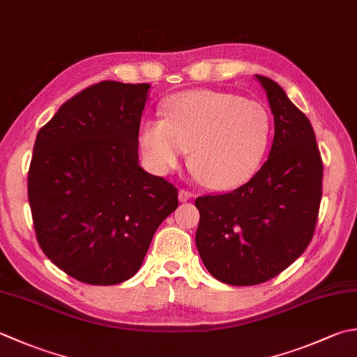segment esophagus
I'll use <instances>...</instances> for the list:
<instances>
[{
  "mask_svg": "<svg viewBox=\"0 0 357 357\" xmlns=\"http://www.w3.org/2000/svg\"><path fill=\"white\" fill-rule=\"evenodd\" d=\"M178 198H179L181 202H187L188 199L193 198V193L192 192H187V190H179Z\"/></svg>",
  "mask_w": 357,
  "mask_h": 357,
  "instance_id": "esophagus-1",
  "label": "esophagus"
}]
</instances>
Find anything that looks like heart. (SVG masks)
Returning <instances> with one entry per match:
<instances>
[{
  "label": "heart",
  "mask_w": 357,
  "mask_h": 357,
  "mask_svg": "<svg viewBox=\"0 0 357 357\" xmlns=\"http://www.w3.org/2000/svg\"><path fill=\"white\" fill-rule=\"evenodd\" d=\"M271 139V119L260 103L216 91H185L164 105V119L145 121L139 132L150 169H178L190 149V165L212 188H235L260 169Z\"/></svg>",
  "instance_id": "b5f03b06"
}]
</instances>
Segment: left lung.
Segmentation results:
<instances>
[{
	"label": "left lung",
	"mask_w": 357,
	"mask_h": 357,
	"mask_svg": "<svg viewBox=\"0 0 357 357\" xmlns=\"http://www.w3.org/2000/svg\"><path fill=\"white\" fill-rule=\"evenodd\" d=\"M274 114L268 160L236 190L201 197L198 252L222 283L268 282L305 252L316 229L324 165L316 135L283 88L255 74Z\"/></svg>",
	"instance_id": "obj_1"
}]
</instances>
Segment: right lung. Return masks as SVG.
Instances as JSON below:
<instances>
[{
  "mask_svg": "<svg viewBox=\"0 0 357 357\" xmlns=\"http://www.w3.org/2000/svg\"><path fill=\"white\" fill-rule=\"evenodd\" d=\"M149 83L100 82L38 131L27 195L40 248L75 280L108 286L142 266L178 190L139 165Z\"/></svg>",
  "mask_w": 357,
  "mask_h": 357,
  "instance_id": "1",
  "label": "right lung"
}]
</instances>
